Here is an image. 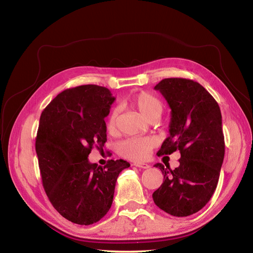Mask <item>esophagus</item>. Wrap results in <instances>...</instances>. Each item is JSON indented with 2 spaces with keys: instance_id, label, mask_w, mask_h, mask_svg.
Returning <instances> with one entry per match:
<instances>
[{
  "instance_id": "34e87169",
  "label": "esophagus",
  "mask_w": 253,
  "mask_h": 253,
  "mask_svg": "<svg viewBox=\"0 0 253 253\" xmlns=\"http://www.w3.org/2000/svg\"><path fill=\"white\" fill-rule=\"evenodd\" d=\"M134 166H135V167H138V168H140V169H149V168L151 167L150 165H148V164H143V163H135V164H134Z\"/></svg>"
}]
</instances>
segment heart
Instances as JSON below:
<instances>
[{"instance_id": "b5f03b06", "label": "heart", "mask_w": 253, "mask_h": 253, "mask_svg": "<svg viewBox=\"0 0 253 253\" xmlns=\"http://www.w3.org/2000/svg\"><path fill=\"white\" fill-rule=\"evenodd\" d=\"M129 105L140 113L148 121H156L163 113V104L159 99L148 91H139L127 99ZM117 111L113 110L105 120L106 132L114 135L117 131ZM155 147L154 139L149 137H132L118 144V153L125 158L132 160L147 159Z\"/></svg>"}]
</instances>
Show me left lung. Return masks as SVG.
Returning <instances> with one entry per match:
<instances>
[{
  "instance_id": "left-lung-1",
  "label": "left lung",
  "mask_w": 253,
  "mask_h": 253,
  "mask_svg": "<svg viewBox=\"0 0 253 253\" xmlns=\"http://www.w3.org/2000/svg\"><path fill=\"white\" fill-rule=\"evenodd\" d=\"M171 109L170 136L157 155L180 153L179 166L154 167L164 174V182L154 193L155 205L173 216H188L203 209L216 189L225 156L220 109L200 83L168 78L156 84Z\"/></svg>"
}]
</instances>
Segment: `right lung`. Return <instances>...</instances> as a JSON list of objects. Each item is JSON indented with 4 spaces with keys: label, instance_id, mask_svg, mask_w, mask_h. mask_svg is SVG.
<instances>
[{
    "label": "right lung",
    "instance_id": "right-lung-1",
    "mask_svg": "<svg viewBox=\"0 0 253 253\" xmlns=\"http://www.w3.org/2000/svg\"><path fill=\"white\" fill-rule=\"evenodd\" d=\"M109 88L87 84L60 93L41 114L36 152L43 187L61 215L78 225H91L109 212L124 159L104 167L91 164L94 145L104 147V118L115 101Z\"/></svg>",
    "mask_w": 253,
    "mask_h": 253
}]
</instances>
